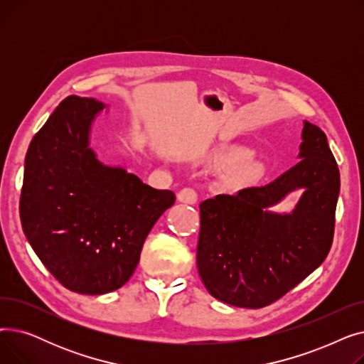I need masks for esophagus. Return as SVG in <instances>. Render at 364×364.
I'll list each match as a JSON object with an SVG mask.
<instances>
[{
	"label": "esophagus",
	"instance_id": "esophagus-1",
	"mask_svg": "<svg viewBox=\"0 0 364 364\" xmlns=\"http://www.w3.org/2000/svg\"><path fill=\"white\" fill-rule=\"evenodd\" d=\"M177 198L180 202L190 203V205H195L198 202V193H196V190L192 187H186V188L180 190Z\"/></svg>",
	"mask_w": 364,
	"mask_h": 364
}]
</instances>
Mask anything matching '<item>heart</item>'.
Listing matches in <instances>:
<instances>
[{"label": "heart", "mask_w": 364, "mask_h": 364, "mask_svg": "<svg viewBox=\"0 0 364 364\" xmlns=\"http://www.w3.org/2000/svg\"><path fill=\"white\" fill-rule=\"evenodd\" d=\"M245 156V153H242V158ZM245 174H254V172L257 171V166L254 165V164H247V165H245V168L242 169Z\"/></svg>", "instance_id": "b5f03b06"}]
</instances>
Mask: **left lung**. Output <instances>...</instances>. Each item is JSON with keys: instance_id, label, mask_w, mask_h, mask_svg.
Here are the masks:
<instances>
[{"instance_id": "8db88e82", "label": "left lung", "mask_w": 364, "mask_h": 364, "mask_svg": "<svg viewBox=\"0 0 364 364\" xmlns=\"http://www.w3.org/2000/svg\"><path fill=\"white\" fill-rule=\"evenodd\" d=\"M301 159L274 181L203 200L198 270L214 298L242 309L265 307L328 257L335 230L339 169L326 134L304 121ZM306 192L291 215L269 206Z\"/></svg>"}]
</instances>
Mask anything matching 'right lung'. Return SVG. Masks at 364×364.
I'll use <instances>...</instances> for the list:
<instances>
[{"label":"right lung","mask_w":364,"mask_h":364,"mask_svg":"<svg viewBox=\"0 0 364 364\" xmlns=\"http://www.w3.org/2000/svg\"><path fill=\"white\" fill-rule=\"evenodd\" d=\"M103 107L78 95L55 107L29 144L21 195L32 250L66 289L82 295L124 286L151 227L176 202L171 190L97 159L90 131Z\"/></svg>","instance_id":"add662e5"}]
</instances>
